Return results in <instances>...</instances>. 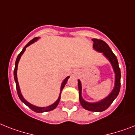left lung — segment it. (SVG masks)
<instances>
[{"mask_svg":"<svg viewBox=\"0 0 135 135\" xmlns=\"http://www.w3.org/2000/svg\"><path fill=\"white\" fill-rule=\"evenodd\" d=\"M93 48L99 52H103L105 57L109 60L111 65H112L113 70L115 73V83H114V88L111 93L109 94L107 97L103 99V100L96 102V103H89L87 102L85 100H83L81 96V83L80 80H78V87H79V101L81 105H82L83 108L88 110L89 111L92 112H102L108 108L112 103L114 101L117 97L118 96L120 91L121 88V70L119 67L117 56L112 52L110 47L105 42L102 40L97 39V38H93Z\"/></svg>","mask_w":135,"mask_h":135,"instance_id":"obj_1","label":"left lung"}]
</instances>
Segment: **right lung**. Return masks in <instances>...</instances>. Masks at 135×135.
Returning a JSON list of instances; mask_svg holds the SVG:
<instances>
[{"label":"right lung","mask_w":135,"mask_h":135,"mask_svg":"<svg viewBox=\"0 0 135 135\" xmlns=\"http://www.w3.org/2000/svg\"><path fill=\"white\" fill-rule=\"evenodd\" d=\"M38 38H39L38 37H36V38H33L32 40H31V41H30V42H29V43H27V45H25L24 47H23V50L21 51V53H20V54L18 55L17 59H16V60L15 68H14V80H15V82H16V90H17L18 95V97H19L20 99L21 100V101L25 103V105H27V106H28L29 108L31 109V110H33V111H34V112H38V113H41V112H48V111H51V110H54V109H55L56 108V106H57L58 104H59V103L60 99H61V91H62V90L63 89V88L65 87V85L66 84L67 81H68V79L70 78V76H67L65 79H64V81H63V83H62V84H61V92H60L59 97V98H58V99L56 100V102H54V103H53V104H52V105H49V106H47V107H37V106H35V105H32V104L30 103L29 102H27V101L26 100L24 99V98H23V95H22V94H21V90H20L19 85H18V79H17L18 64L19 60H20V59H21V56H22V54H23V52H25V49H26L27 47H28L29 45H30L31 44H32L33 43H34V42L37 41Z\"/></svg>","instance_id":"add662e5"}]
</instances>
